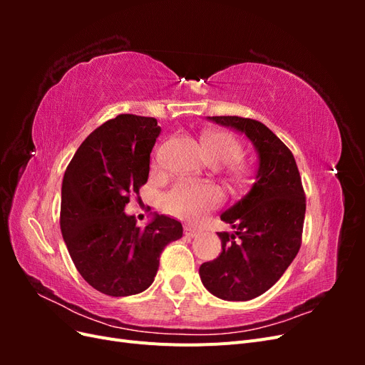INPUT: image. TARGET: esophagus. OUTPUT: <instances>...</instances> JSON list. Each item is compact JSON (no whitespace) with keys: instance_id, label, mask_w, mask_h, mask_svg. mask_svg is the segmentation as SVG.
<instances>
[{"instance_id":"obj_1","label":"esophagus","mask_w":365,"mask_h":365,"mask_svg":"<svg viewBox=\"0 0 365 365\" xmlns=\"http://www.w3.org/2000/svg\"><path fill=\"white\" fill-rule=\"evenodd\" d=\"M184 235H185L187 237H196L197 235H200V230H196V228H193V227H190V225H185V227H184Z\"/></svg>"}]
</instances>
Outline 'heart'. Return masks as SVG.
<instances>
[{
    "label": "heart",
    "instance_id": "1",
    "mask_svg": "<svg viewBox=\"0 0 365 365\" xmlns=\"http://www.w3.org/2000/svg\"><path fill=\"white\" fill-rule=\"evenodd\" d=\"M202 152L212 164H227L230 184L242 189L248 181L250 170L242 163V146L236 138L225 132H210L202 137ZM222 192L213 184L180 182L165 193L164 207L182 220L197 222L222 202Z\"/></svg>",
    "mask_w": 365,
    "mask_h": 365
}]
</instances>
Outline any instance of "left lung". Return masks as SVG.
Returning <instances> with one entry per match:
<instances>
[{
    "mask_svg": "<svg viewBox=\"0 0 365 365\" xmlns=\"http://www.w3.org/2000/svg\"><path fill=\"white\" fill-rule=\"evenodd\" d=\"M244 134L257 152L251 190L220 215L233 233H217L222 251L200 267L208 292L227 302H247L267 292L288 269L302 245L306 197L292 152L257 120L207 117Z\"/></svg>",
    "mask_w": 365,
    "mask_h": 365,
    "instance_id": "left-lung-1",
    "label": "left lung"
}]
</instances>
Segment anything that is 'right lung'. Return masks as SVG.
Wrapping results in <instances>:
<instances>
[{"instance_id": "right-lung-1", "label": "right lung", "mask_w": 365, "mask_h": 365, "mask_svg": "<svg viewBox=\"0 0 365 365\" xmlns=\"http://www.w3.org/2000/svg\"><path fill=\"white\" fill-rule=\"evenodd\" d=\"M161 128L152 117L121 114L85 138L63 175L61 231L73 263L98 292L128 297L155 279L164 247L182 237V225L153 213L145 227L125 213L129 195L149 176L150 152Z\"/></svg>"}]
</instances>
